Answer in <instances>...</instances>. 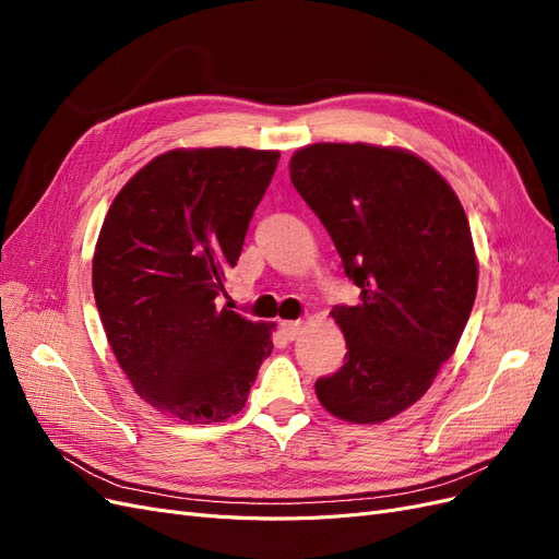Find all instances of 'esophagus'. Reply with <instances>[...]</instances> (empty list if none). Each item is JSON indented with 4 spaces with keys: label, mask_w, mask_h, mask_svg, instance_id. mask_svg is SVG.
Masks as SVG:
<instances>
[{
    "label": "esophagus",
    "mask_w": 559,
    "mask_h": 559,
    "mask_svg": "<svg viewBox=\"0 0 559 559\" xmlns=\"http://www.w3.org/2000/svg\"><path fill=\"white\" fill-rule=\"evenodd\" d=\"M282 333L286 335V337H289V341H296V337L302 333V331H306V324H302V321L300 319H296V321H282Z\"/></svg>",
    "instance_id": "esophagus-1"
}]
</instances>
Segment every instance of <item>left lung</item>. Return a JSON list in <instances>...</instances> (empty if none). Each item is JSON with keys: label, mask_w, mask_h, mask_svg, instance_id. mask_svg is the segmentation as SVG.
<instances>
[{"label": "left lung", "mask_w": 559, "mask_h": 559, "mask_svg": "<svg viewBox=\"0 0 559 559\" xmlns=\"http://www.w3.org/2000/svg\"><path fill=\"white\" fill-rule=\"evenodd\" d=\"M289 175L361 289L359 306L331 312L347 352L317 399L378 425L427 394L464 333L478 292L468 218L452 186L399 146L310 144Z\"/></svg>", "instance_id": "obj_1"}]
</instances>
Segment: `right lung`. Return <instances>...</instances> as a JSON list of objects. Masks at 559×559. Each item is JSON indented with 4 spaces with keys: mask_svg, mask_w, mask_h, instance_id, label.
<instances>
[{
    "mask_svg": "<svg viewBox=\"0 0 559 559\" xmlns=\"http://www.w3.org/2000/svg\"><path fill=\"white\" fill-rule=\"evenodd\" d=\"M280 151L173 148L105 216L93 294L114 357L146 403L189 425L238 415L275 324L218 308Z\"/></svg>",
    "mask_w": 559,
    "mask_h": 559,
    "instance_id": "right-lung-1",
    "label": "right lung"
}]
</instances>
